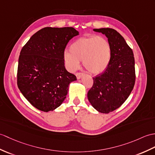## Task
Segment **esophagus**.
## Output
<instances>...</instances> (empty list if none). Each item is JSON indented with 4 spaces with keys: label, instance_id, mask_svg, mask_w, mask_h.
I'll return each instance as SVG.
<instances>
[{
    "label": "esophagus",
    "instance_id": "obj_1",
    "mask_svg": "<svg viewBox=\"0 0 155 155\" xmlns=\"http://www.w3.org/2000/svg\"><path fill=\"white\" fill-rule=\"evenodd\" d=\"M83 75H84L83 73H77L76 74V76H77V79H80L82 76H83Z\"/></svg>",
    "mask_w": 155,
    "mask_h": 155
}]
</instances>
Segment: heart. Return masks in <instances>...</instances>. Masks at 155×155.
<instances>
[{
	"mask_svg": "<svg viewBox=\"0 0 155 155\" xmlns=\"http://www.w3.org/2000/svg\"><path fill=\"white\" fill-rule=\"evenodd\" d=\"M70 52L64 51L63 59L67 69L73 72L80 67V61L90 73H103L111 61V49L108 40L97 35L81 38L72 43Z\"/></svg>",
	"mask_w": 155,
	"mask_h": 155,
	"instance_id": "b5f03b06",
	"label": "heart"
}]
</instances>
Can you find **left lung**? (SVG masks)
I'll return each mask as SVG.
<instances>
[{
	"label": "left lung",
	"instance_id": "left-lung-1",
	"mask_svg": "<svg viewBox=\"0 0 155 155\" xmlns=\"http://www.w3.org/2000/svg\"><path fill=\"white\" fill-rule=\"evenodd\" d=\"M94 31L106 35L111 45V57L106 70L93 78L87 96L97 111L108 114L120 107L134 89L135 59L131 48L116 30L107 28Z\"/></svg>",
	"mask_w": 155,
	"mask_h": 155
}]
</instances>
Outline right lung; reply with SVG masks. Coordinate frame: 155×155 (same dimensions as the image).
Returning a JSON list of instances; mask_svg holds the SVG:
<instances>
[{"label":"right lung","instance_id":"right-lung-1","mask_svg":"<svg viewBox=\"0 0 155 155\" xmlns=\"http://www.w3.org/2000/svg\"><path fill=\"white\" fill-rule=\"evenodd\" d=\"M78 31L73 27H46L34 34L21 49L17 84L32 106L48 112L65 99L69 85L77 80L64 67L66 46Z\"/></svg>","mask_w":155,"mask_h":155}]
</instances>
